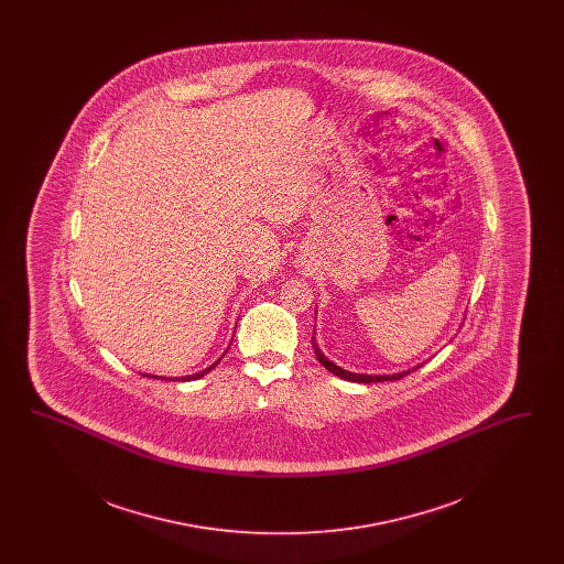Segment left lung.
Listing matches in <instances>:
<instances>
[{
    "mask_svg": "<svg viewBox=\"0 0 564 564\" xmlns=\"http://www.w3.org/2000/svg\"><path fill=\"white\" fill-rule=\"evenodd\" d=\"M313 349H315V355H317V359H319V364H322L323 368H327L332 375L340 376V378H345V380H350V382H382V380H400L403 376L410 375V372H414L416 368H421V366H416V368H412V370H405L402 375H389V376H370V375H352V372H347V370H343V368H338L336 364H332L325 355H323L322 349H319V345L313 340Z\"/></svg>",
    "mask_w": 564,
    "mask_h": 564,
    "instance_id": "1",
    "label": "left lung"
}]
</instances>
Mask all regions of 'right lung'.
I'll return each mask as SVG.
<instances>
[{
	"label": "right lung",
	"instance_id": "obj_1",
	"mask_svg": "<svg viewBox=\"0 0 564 564\" xmlns=\"http://www.w3.org/2000/svg\"><path fill=\"white\" fill-rule=\"evenodd\" d=\"M217 364H219V361H215V364H214V366H212V368H215V366H217ZM212 368H207V370H203V372H198V375L184 376V378H182V380H196V378H200V376L207 375V372H209V370H212ZM152 378H161V376H152ZM161 380H162V378H161Z\"/></svg>",
	"mask_w": 564,
	"mask_h": 564
}]
</instances>
